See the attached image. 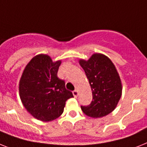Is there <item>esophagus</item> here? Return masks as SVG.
I'll list each match as a JSON object with an SVG mask.
<instances>
[{
    "label": "esophagus",
    "instance_id": "34e87169",
    "mask_svg": "<svg viewBox=\"0 0 147 147\" xmlns=\"http://www.w3.org/2000/svg\"><path fill=\"white\" fill-rule=\"evenodd\" d=\"M73 94H74V96L75 98H76V97L78 96V91L77 90L74 91V92H73Z\"/></svg>",
    "mask_w": 147,
    "mask_h": 147
}]
</instances>
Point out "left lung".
<instances>
[{
    "label": "left lung",
    "mask_w": 147,
    "mask_h": 147,
    "mask_svg": "<svg viewBox=\"0 0 147 147\" xmlns=\"http://www.w3.org/2000/svg\"><path fill=\"white\" fill-rule=\"evenodd\" d=\"M92 92V100L81 106L82 112L92 118L103 117L116 108L121 95L122 83L114 65L104 55L96 53L88 61L80 60Z\"/></svg>",
    "instance_id": "obj_1"
}]
</instances>
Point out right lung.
Here are the masks:
<instances>
[{"label": "right lung", "instance_id": "1", "mask_svg": "<svg viewBox=\"0 0 147 147\" xmlns=\"http://www.w3.org/2000/svg\"><path fill=\"white\" fill-rule=\"evenodd\" d=\"M61 61L53 62L47 55L34 57L25 67L19 82V94L28 112L34 118L49 122L62 114L65 102L73 98L65 81L57 74Z\"/></svg>", "mask_w": 147, "mask_h": 147}]
</instances>
